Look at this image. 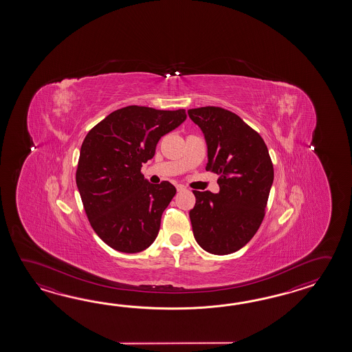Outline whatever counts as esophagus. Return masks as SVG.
Returning a JSON list of instances; mask_svg holds the SVG:
<instances>
[{"label": "esophagus", "instance_id": "34e87169", "mask_svg": "<svg viewBox=\"0 0 352 352\" xmlns=\"http://www.w3.org/2000/svg\"><path fill=\"white\" fill-rule=\"evenodd\" d=\"M176 190H177V191H184V190H186V187L179 184V185H176Z\"/></svg>", "mask_w": 352, "mask_h": 352}]
</instances>
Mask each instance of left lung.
Returning a JSON list of instances; mask_svg holds the SVG:
<instances>
[{
    "instance_id": "obj_1",
    "label": "left lung",
    "mask_w": 352,
    "mask_h": 352,
    "mask_svg": "<svg viewBox=\"0 0 352 352\" xmlns=\"http://www.w3.org/2000/svg\"><path fill=\"white\" fill-rule=\"evenodd\" d=\"M208 144L206 170L217 173L220 191H192L190 220L197 244L211 254L239 250L265 215L274 170L267 144L235 113L220 107L188 109Z\"/></svg>"
}]
</instances>
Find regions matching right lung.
Here are the masks:
<instances>
[{
  "mask_svg": "<svg viewBox=\"0 0 352 352\" xmlns=\"http://www.w3.org/2000/svg\"><path fill=\"white\" fill-rule=\"evenodd\" d=\"M185 120V109L128 105L85 135L76 186L93 230L114 250L138 253L156 239L176 188L168 181L150 184L141 167L155 156L160 138Z\"/></svg>",
  "mask_w": 352,
  "mask_h": 352,
  "instance_id": "add662e5",
  "label": "right lung"
}]
</instances>
